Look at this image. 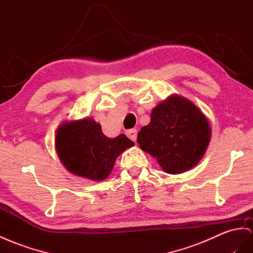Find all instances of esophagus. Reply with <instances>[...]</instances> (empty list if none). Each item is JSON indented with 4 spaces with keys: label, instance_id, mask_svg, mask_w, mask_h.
<instances>
[{
    "label": "esophagus",
    "instance_id": "obj_1",
    "mask_svg": "<svg viewBox=\"0 0 253 253\" xmlns=\"http://www.w3.org/2000/svg\"><path fill=\"white\" fill-rule=\"evenodd\" d=\"M137 134H138L137 129H129V130L126 131L127 137L130 139L131 141H133V142L137 141Z\"/></svg>",
    "mask_w": 253,
    "mask_h": 253
}]
</instances>
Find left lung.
Instances as JSON below:
<instances>
[{
    "instance_id": "obj_1",
    "label": "left lung",
    "mask_w": 253,
    "mask_h": 253,
    "mask_svg": "<svg viewBox=\"0 0 253 253\" xmlns=\"http://www.w3.org/2000/svg\"><path fill=\"white\" fill-rule=\"evenodd\" d=\"M137 140L141 150L156 158L164 171L179 174L202 159L211 127L196 105L172 95L153 109L150 124L141 128Z\"/></svg>"
}]
</instances>
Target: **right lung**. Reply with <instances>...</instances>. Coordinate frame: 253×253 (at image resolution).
<instances>
[{
	"instance_id": "1",
	"label": "right lung",
	"mask_w": 253,
	"mask_h": 253,
	"mask_svg": "<svg viewBox=\"0 0 253 253\" xmlns=\"http://www.w3.org/2000/svg\"><path fill=\"white\" fill-rule=\"evenodd\" d=\"M134 143L125 134L108 138L92 119L63 123L57 128L55 147L64 167L75 175L103 180L111 173L115 160Z\"/></svg>"
}]
</instances>
